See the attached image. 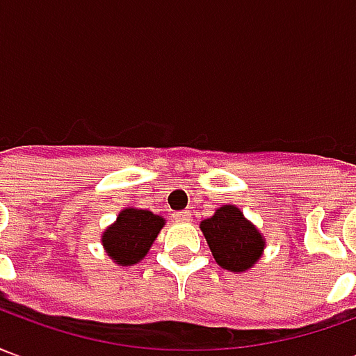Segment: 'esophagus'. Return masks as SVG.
I'll list each match as a JSON object with an SVG mask.
<instances>
[{"instance_id":"esophagus-1","label":"esophagus","mask_w":356,"mask_h":356,"mask_svg":"<svg viewBox=\"0 0 356 356\" xmlns=\"http://www.w3.org/2000/svg\"><path fill=\"white\" fill-rule=\"evenodd\" d=\"M173 219H175V221H179V223H186V221L191 219V211H186V209H183V211H177V213H173Z\"/></svg>"}]
</instances>
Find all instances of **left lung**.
Segmentation results:
<instances>
[{
	"mask_svg": "<svg viewBox=\"0 0 356 356\" xmlns=\"http://www.w3.org/2000/svg\"><path fill=\"white\" fill-rule=\"evenodd\" d=\"M200 231L208 242L213 259L231 273H246L261 259L265 236L240 208L227 204L200 223Z\"/></svg>",
	"mask_w": 356,
	"mask_h": 356,
	"instance_id": "obj_1",
	"label": "left lung"
}]
</instances>
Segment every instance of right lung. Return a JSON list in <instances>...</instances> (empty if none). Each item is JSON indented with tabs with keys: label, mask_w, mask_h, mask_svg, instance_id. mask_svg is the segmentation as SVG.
<instances>
[{
	"label": "right lung",
	"mask_w": 356,
	"mask_h": 356,
	"mask_svg": "<svg viewBox=\"0 0 356 356\" xmlns=\"http://www.w3.org/2000/svg\"><path fill=\"white\" fill-rule=\"evenodd\" d=\"M163 225L165 219L148 209L124 208L116 221L102 232V248L112 263L131 267L145 259Z\"/></svg>",
	"instance_id": "1"
}]
</instances>
